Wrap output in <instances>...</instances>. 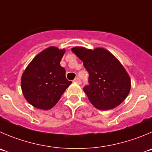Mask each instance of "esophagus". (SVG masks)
<instances>
[{
	"instance_id": "obj_1",
	"label": "esophagus",
	"mask_w": 152,
	"mask_h": 152,
	"mask_svg": "<svg viewBox=\"0 0 152 152\" xmlns=\"http://www.w3.org/2000/svg\"><path fill=\"white\" fill-rule=\"evenodd\" d=\"M74 82L78 83V84H80V83H81V80H80V79L78 78V77H76V78L74 80Z\"/></svg>"
}]
</instances>
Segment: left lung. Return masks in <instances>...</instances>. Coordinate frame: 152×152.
Here are the masks:
<instances>
[{
    "label": "left lung",
    "mask_w": 152,
    "mask_h": 152,
    "mask_svg": "<svg viewBox=\"0 0 152 152\" xmlns=\"http://www.w3.org/2000/svg\"><path fill=\"white\" fill-rule=\"evenodd\" d=\"M89 72V86L83 88L92 105L101 110L115 108L125 101L131 90L127 71L112 53L103 48H72Z\"/></svg>",
    "instance_id": "8db88e82"
}]
</instances>
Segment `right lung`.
<instances>
[{"mask_svg":"<svg viewBox=\"0 0 152 152\" xmlns=\"http://www.w3.org/2000/svg\"><path fill=\"white\" fill-rule=\"evenodd\" d=\"M65 52V48H47L33 59L23 72L22 93L34 107L44 110L51 109L72 83L66 79L65 69L60 66Z\"/></svg>","mask_w":152,"mask_h":152,"instance_id":"obj_1","label":"right lung"}]
</instances>
